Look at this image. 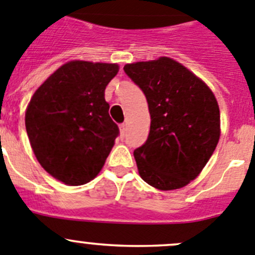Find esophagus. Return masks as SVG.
I'll return each instance as SVG.
<instances>
[{
	"mask_svg": "<svg viewBox=\"0 0 255 255\" xmlns=\"http://www.w3.org/2000/svg\"><path fill=\"white\" fill-rule=\"evenodd\" d=\"M120 130H121V137H125L126 134V130H127V125H125V123H122V125L120 126Z\"/></svg>",
	"mask_w": 255,
	"mask_h": 255,
	"instance_id": "obj_1",
	"label": "esophagus"
}]
</instances>
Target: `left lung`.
Masks as SVG:
<instances>
[{"label":"left lung","instance_id":"left-lung-1","mask_svg":"<svg viewBox=\"0 0 255 255\" xmlns=\"http://www.w3.org/2000/svg\"><path fill=\"white\" fill-rule=\"evenodd\" d=\"M123 70L144 93L151 127L135 148L139 176L158 190L181 189L197 177L220 137V111L210 88L170 58L127 64Z\"/></svg>","mask_w":255,"mask_h":255}]
</instances>
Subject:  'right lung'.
Instances as JSON below:
<instances>
[{"instance_id": "obj_1", "label": "right lung", "mask_w": 255, "mask_h": 255, "mask_svg": "<svg viewBox=\"0 0 255 255\" xmlns=\"http://www.w3.org/2000/svg\"><path fill=\"white\" fill-rule=\"evenodd\" d=\"M117 64L74 60L34 93L25 114L31 147L52 177L70 186L98 175L120 134L104 99Z\"/></svg>"}]
</instances>
